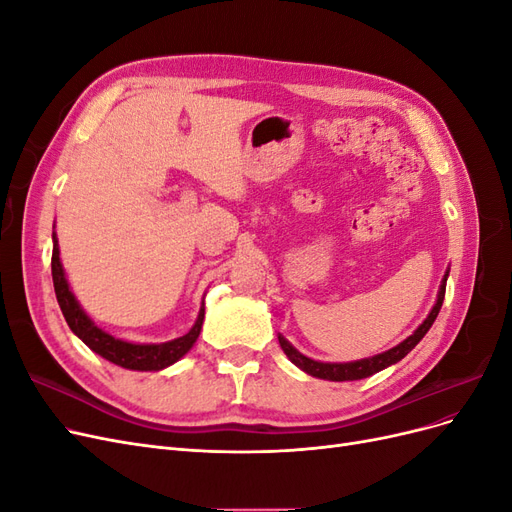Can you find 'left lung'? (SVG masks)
<instances>
[{"label": "left lung", "instance_id": "8db88e82", "mask_svg": "<svg viewBox=\"0 0 512 512\" xmlns=\"http://www.w3.org/2000/svg\"><path fill=\"white\" fill-rule=\"evenodd\" d=\"M446 280H448V269L442 277V284H440V290H438V299H436V305L431 307L429 316L423 320V324H418V329L406 337L404 342L397 344L395 348L386 350V352H380V354H374L369 356V359H359V361H350V363H322V361H314L309 359V356L301 354L297 348H294L288 339L284 335H277V339H280V346L282 350L286 352L288 359L297 365L299 369H303L305 374L314 376V378H322V380H331V382H346V380H363L367 376H374L378 374V371L386 369L389 365H395L399 363L404 356L421 342V339L425 337V333L431 329L433 320L438 318L440 314V307H442V301H444V292H446Z\"/></svg>", "mask_w": 512, "mask_h": 512}]
</instances>
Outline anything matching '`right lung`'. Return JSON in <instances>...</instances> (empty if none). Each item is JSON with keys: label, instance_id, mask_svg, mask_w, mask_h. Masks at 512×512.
<instances>
[{"label": "right lung", "instance_id": "right-lung-1", "mask_svg": "<svg viewBox=\"0 0 512 512\" xmlns=\"http://www.w3.org/2000/svg\"><path fill=\"white\" fill-rule=\"evenodd\" d=\"M51 271H53V286H55V294H57V303L61 307V314H64V318L68 322L70 331L79 337L85 346H89L96 354H100L102 359L111 361L123 369H134V371L166 369L173 363H177L181 356L190 352V348L196 344V339L200 335V329H203L205 303L200 305V312H198L194 327L177 339H170V342H164V344L126 342V339H119L111 333H106L104 329H100L98 324L85 314L81 303L76 301L74 292L70 290V284L66 280L64 265H61V260H59V243H57L55 232H53Z\"/></svg>", "mask_w": 512, "mask_h": 512}]
</instances>
